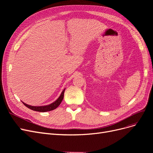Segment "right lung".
<instances>
[{
    "instance_id": "obj_1",
    "label": "right lung",
    "mask_w": 153,
    "mask_h": 153,
    "mask_svg": "<svg viewBox=\"0 0 153 153\" xmlns=\"http://www.w3.org/2000/svg\"><path fill=\"white\" fill-rule=\"evenodd\" d=\"M66 88L64 89L62 92L61 95L59 97V98L55 100L54 102L52 103L50 105H45V106H31L29 105H27L25 103H24L22 101L23 104H24L25 106H27V108H29L32 110H34V111H38V112H48V111H51V110H53L54 109H55L56 108H57L58 106H59V105L61 103L62 101L64 98V91H65Z\"/></svg>"
}]
</instances>
